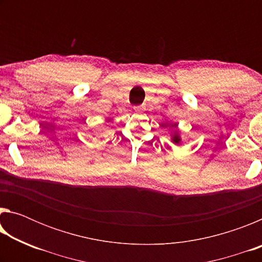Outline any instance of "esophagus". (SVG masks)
Returning <instances> with one entry per match:
<instances>
[{"label": "esophagus", "mask_w": 262, "mask_h": 262, "mask_svg": "<svg viewBox=\"0 0 262 262\" xmlns=\"http://www.w3.org/2000/svg\"><path fill=\"white\" fill-rule=\"evenodd\" d=\"M134 110H135V112H140V111H141V106H135Z\"/></svg>", "instance_id": "34e87169"}]
</instances>
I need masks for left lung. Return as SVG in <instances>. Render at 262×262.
<instances>
[{
    "label": "left lung",
    "instance_id": "8db88e82",
    "mask_svg": "<svg viewBox=\"0 0 262 262\" xmlns=\"http://www.w3.org/2000/svg\"><path fill=\"white\" fill-rule=\"evenodd\" d=\"M173 141L176 142V143H178V142H179V139H178V136H174V137H173Z\"/></svg>",
    "mask_w": 262,
    "mask_h": 262
}]
</instances>
